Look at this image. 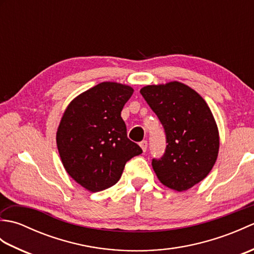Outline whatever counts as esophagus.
<instances>
[{"mask_svg":"<svg viewBox=\"0 0 254 254\" xmlns=\"http://www.w3.org/2000/svg\"><path fill=\"white\" fill-rule=\"evenodd\" d=\"M139 146L142 147V149H143V152H146V149H147V146H148V143H147V141H142L141 143H139Z\"/></svg>","mask_w":254,"mask_h":254,"instance_id":"esophagus-1","label":"esophagus"}]
</instances>
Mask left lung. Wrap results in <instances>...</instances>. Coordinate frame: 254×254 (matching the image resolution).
<instances>
[{"instance_id":"8db88e82","label":"left lung","mask_w":254,"mask_h":254,"mask_svg":"<svg viewBox=\"0 0 254 254\" xmlns=\"http://www.w3.org/2000/svg\"><path fill=\"white\" fill-rule=\"evenodd\" d=\"M139 93L163 124L167 146L152 166L160 182L186 191L202 181L217 159L219 136L207 104L189 86L171 82L145 86Z\"/></svg>"}]
</instances>
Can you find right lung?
Segmentation results:
<instances>
[{"instance_id": "right-lung-1", "label": "right lung", "mask_w": 254, "mask_h": 254, "mask_svg": "<svg viewBox=\"0 0 254 254\" xmlns=\"http://www.w3.org/2000/svg\"><path fill=\"white\" fill-rule=\"evenodd\" d=\"M133 91L127 85L100 83L77 96L62 117L59 154L67 174L90 192L115 186L127 161L143 153L127 138L121 118Z\"/></svg>"}]
</instances>
